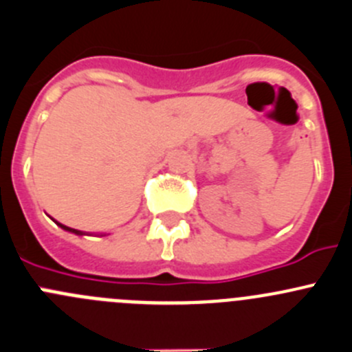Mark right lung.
<instances>
[{"label":"right lung","mask_w":352,"mask_h":352,"mask_svg":"<svg viewBox=\"0 0 352 352\" xmlns=\"http://www.w3.org/2000/svg\"><path fill=\"white\" fill-rule=\"evenodd\" d=\"M58 223V221H56ZM60 225L61 228H63V230H67V232H72V234H75V235H85L84 232H80V230H75V228H70V227H67V225H63V223H58Z\"/></svg>","instance_id":"obj_1"}]
</instances>
